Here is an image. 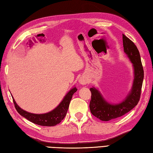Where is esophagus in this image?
I'll use <instances>...</instances> for the list:
<instances>
[{
  "instance_id": "34e87169",
  "label": "esophagus",
  "mask_w": 153,
  "mask_h": 153,
  "mask_svg": "<svg viewBox=\"0 0 153 153\" xmlns=\"http://www.w3.org/2000/svg\"><path fill=\"white\" fill-rule=\"evenodd\" d=\"M87 79L86 77H81L80 79H79V82L80 84H83V85H84V84H87Z\"/></svg>"
}]
</instances>
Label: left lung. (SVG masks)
I'll return each mask as SVG.
<instances>
[{"mask_svg": "<svg viewBox=\"0 0 153 153\" xmlns=\"http://www.w3.org/2000/svg\"><path fill=\"white\" fill-rule=\"evenodd\" d=\"M124 52L127 54L134 68V80L131 92L123 102L113 105L107 103L95 88L90 89L91 96L90 102L91 113L103 121H108L123 116L137 105L140 100L144 71L137 46L123 34Z\"/></svg>", "mask_w": 153, "mask_h": 153, "instance_id": "obj_1", "label": "left lung"}]
</instances>
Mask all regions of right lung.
<instances>
[{"label": "right lung", "mask_w": 153, "mask_h": 153, "mask_svg": "<svg viewBox=\"0 0 153 153\" xmlns=\"http://www.w3.org/2000/svg\"><path fill=\"white\" fill-rule=\"evenodd\" d=\"M77 91L76 88L74 87L71 89L63 98V101L57 106L55 109H53L48 113L36 114L30 113L25 111L22 109L18 105L16 104L15 100L13 99V102L17 111L22 117H25L33 123L38 124L42 126H53L57 124L60 123L62 120L66 116L68 108H69L70 101L72 99L73 95ZM13 98V97H12Z\"/></svg>", "instance_id": "add662e5"}]
</instances>
